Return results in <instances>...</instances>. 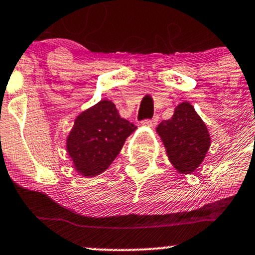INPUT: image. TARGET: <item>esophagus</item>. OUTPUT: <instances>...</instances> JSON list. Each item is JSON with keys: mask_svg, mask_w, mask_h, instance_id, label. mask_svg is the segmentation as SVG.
<instances>
[{"mask_svg": "<svg viewBox=\"0 0 255 255\" xmlns=\"http://www.w3.org/2000/svg\"><path fill=\"white\" fill-rule=\"evenodd\" d=\"M157 122H158V116H154L151 119H148V121H145L144 124L148 125V127L155 128L157 125Z\"/></svg>", "mask_w": 255, "mask_h": 255, "instance_id": "1", "label": "esophagus"}]
</instances>
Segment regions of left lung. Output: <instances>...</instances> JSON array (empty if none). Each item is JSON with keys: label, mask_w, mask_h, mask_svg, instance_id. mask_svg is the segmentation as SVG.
I'll list each match as a JSON object with an SVG mask.
<instances>
[{"label": "left lung", "mask_w": 255, "mask_h": 255, "mask_svg": "<svg viewBox=\"0 0 255 255\" xmlns=\"http://www.w3.org/2000/svg\"><path fill=\"white\" fill-rule=\"evenodd\" d=\"M169 161L180 173L190 174L199 167L210 148L208 128L187 101L175 107L170 119L156 128Z\"/></svg>", "instance_id": "8db88e82"}]
</instances>
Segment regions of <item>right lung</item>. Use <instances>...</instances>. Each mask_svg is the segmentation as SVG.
Segmentation results:
<instances>
[{
  "instance_id": "right-lung-1",
  "label": "right lung",
  "mask_w": 255,
  "mask_h": 255,
  "mask_svg": "<svg viewBox=\"0 0 255 255\" xmlns=\"http://www.w3.org/2000/svg\"><path fill=\"white\" fill-rule=\"evenodd\" d=\"M136 127L119 116L110 100L86 110L75 119L67 138V151L82 176L99 175L109 168Z\"/></svg>"
}]
</instances>
